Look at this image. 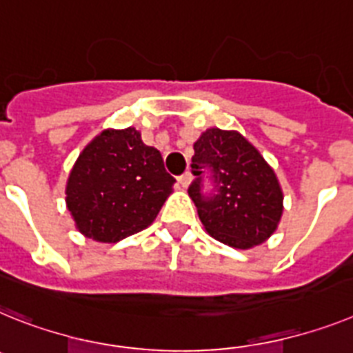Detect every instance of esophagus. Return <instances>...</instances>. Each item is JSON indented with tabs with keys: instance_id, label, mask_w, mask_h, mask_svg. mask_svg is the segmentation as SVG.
<instances>
[{
	"instance_id": "obj_1",
	"label": "esophagus",
	"mask_w": 353,
	"mask_h": 353,
	"mask_svg": "<svg viewBox=\"0 0 353 353\" xmlns=\"http://www.w3.org/2000/svg\"><path fill=\"white\" fill-rule=\"evenodd\" d=\"M191 180H192L191 173H183L182 176H179V185L182 189H188L189 183H191Z\"/></svg>"
}]
</instances>
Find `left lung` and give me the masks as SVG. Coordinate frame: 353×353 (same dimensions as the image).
Here are the masks:
<instances>
[{
    "instance_id": "obj_1",
    "label": "left lung",
    "mask_w": 353,
    "mask_h": 353,
    "mask_svg": "<svg viewBox=\"0 0 353 353\" xmlns=\"http://www.w3.org/2000/svg\"><path fill=\"white\" fill-rule=\"evenodd\" d=\"M191 170L196 180L189 185V196L214 239L248 250L276 230L284 210L279 179L257 148L239 132H203L194 143ZM205 170L214 183L209 195L203 192Z\"/></svg>"
}]
</instances>
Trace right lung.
<instances>
[{"label": "right lung", "mask_w": 353, "mask_h": 353, "mask_svg": "<svg viewBox=\"0 0 353 353\" xmlns=\"http://www.w3.org/2000/svg\"><path fill=\"white\" fill-rule=\"evenodd\" d=\"M173 183L161 152L135 128L103 130L74 162L65 203L83 236L117 243L152 225Z\"/></svg>", "instance_id": "right-lung-1"}]
</instances>
